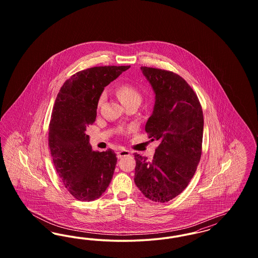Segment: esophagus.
<instances>
[{"label":"esophagus","mask_w":258,"mask_h":258,"mask_svg":"<svg viewBox=\"0 0 258 258\" xmlns=\"http://www.w3.org/2000/svg\"><path fill=\"white\" fill-rule=\"evenodd\" d=\"M130 155H131V152L127 151V150H121V151L117 152V158H118V159H122L123 157L130 156Z\"/></svg>","instance_id":"esophagus-1"}]
</instances>
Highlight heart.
<instances>
[{"label":"heart","instance_id":"b5f03b06","mask_svg":"<svg viewBox=\"0 0 258 258\" xmlns=\"http://www.w3.org/2000/svg\"><path fill=\"white\" fill-rule=\"evenodd\" d=\"M117 97L120 99V101L123 103V105H125L131 102H141L142 96L140 92L135 88V86L131 84H122L117 88L116 91ZM104 98V95H102L99 100H98V105L101 104L102 100Z\"/></svg>","mask_w":258,"mask_h":258}]
</instances>
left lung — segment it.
<instances>
[{
    "label": "left lung",
    "instance_id": "left-lung-1",
    "mask_svg": "<svg viewBox=\"0 0 258 258\" xmlns=\"http://www.w3.org/2000/svg\"><path fill=\"white\" fill-rule=\"evenodd\" d=\"M156 95L145 131L160 140L152 160L135 154V183L148 199L168 202L187 186L201 157L203 112L196 93L180 75L141 67Z\"/></svg>",
    "mask_w": 258,
    "mask_h": 258
}]
</instances>
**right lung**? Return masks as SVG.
I'll use <instances>...</instances> for the list:
<instances>
[{"instance_id": "add662e5", "label": "right lung", "mask_w": 258, "mask_h": 258, "mask_svg": "<svg viewBox=\"0 0 258 258\" xmlns=\"http://www.w3.org/2000/svg\"><path fill=\"white\" fill-rule=\"evenodd\" d=\"M131 66L95 67L68 79L56 98L49 124L50 152L61 182L80 201L101 197L109 185L117 163L116 154L93 151L87 127L97 117L104 87Z\"/></svg>"}]
</instances>
